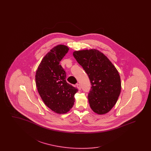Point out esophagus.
Returning <instances> with one entry per match:
<instances>
[{
    "label": "esophagus",
    "instance_id": "obj_1",
    "mask_svg": "<svg viewBox=\"0 0 151 151\" xmlns=\"http://www.w3.org/2000/svg\"><path fill=\"white\" fill-rule=\"evenodd\" d=\"M76 86H77V88H78V89L79 90H81V86H80L79 84H76Z\"/></svg>",
    "mask_w": 151,
    "mask_h": 151
}]
</instances>
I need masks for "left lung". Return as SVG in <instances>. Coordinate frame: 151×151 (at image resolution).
Returning <instances> with one entry per match:
<instances>
[{"instance_id": "obj_1", "label": "left lung", "mask_w": 151, "mask_h": 151, "mask_svg": "<svg viewBox=\"0 0 151 151\" xmlns=\"http://www.w3.org/2000/svg\"><path fill=\"white\" fill-rule=\"evenodd\" d=\"M73 55L90 80L92 86L88 99L91 108L99 114L107 113L115 105L121 93V78L118 71L99 51H76Z\"/></svg>"}]
</instances>
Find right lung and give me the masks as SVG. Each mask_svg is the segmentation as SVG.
<instances>
[{
  "mask_svg": "<svg viewBox=\"0 0 151 151\" xmlns=\"http://www.w3.org/2000/svg\"><path fill=\"white\" fill-rule=\"evenodd\" d=\"M68 50L62 45L54 47L44 57L36 71V86L42 100L48 108L59 114L70 111L78 92L67 83L66 72L59 64Z\"/></svg>",
  "mask_w": 151,
  "mask_h": 151,
  "instance_id": "add662e5",
  "label": "right lung"
}]
</instances>
